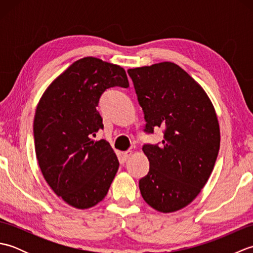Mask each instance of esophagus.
I'll use <instances>...</instances> for the list:
<instances>
[{
	"instance_id": "34e87169",
	"label": "esophagus",
	"mask_w": 253,
	"mask_h": 253,
	"mask_svg": "<svg viewBox=\"0 0 253 253\" xmlns=\"http://www.w3.org/2000/svg\"><path fill=\"white\" fill-rule=\"evenodd\" d=\"M131 151H126V152H122L121 153V161L122 162H126V161L129 159V157L131 155Z\"/></svg>"
}]
</instances>
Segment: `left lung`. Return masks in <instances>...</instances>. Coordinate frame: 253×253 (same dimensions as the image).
Instances as JSON below:
<instances>
[{
	"instance_id": "8db88e82",
	"label": "left lung",
	"mask_w": 253,
	"mask_h": 253,
	"mask_svg": "<svg viewBox=\"0 0 253 253\" xmlns=\"http://www.w3.org/2000/svg\"><path fill=\"white\" fill-rule=\"evenodd\" d=\"M139 105L143 131L162 128L164 138L146 143L148 174L139 180L141 196L163 213L188 206L211 175L219 150V126L211 101L184 69L170 62L128 69Z\"/></svg>"
}]
</instances>
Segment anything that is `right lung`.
I'll list each match as a JSON object with an SVG mask.
<instances>
[{
    "label": "right lung",
    "mask_w": 253,
    "mask_h": 253,
    "mask_svg": "<svg viewBox=\"0 0 253 253\" xmlns=\"http://www.w3.org/2000/svg\"><path fill=\"white\" fill-rule=\"evenodd\" d=\"M113 87H129L124 68L84 57L50 84L37 106L38 163L52 190L74 208L88 209L103 200L120 166L109 142L92 140L103 129L96 106Z\"/></svg>",
    "instance_id": "obj_1"
}]
</instances>
